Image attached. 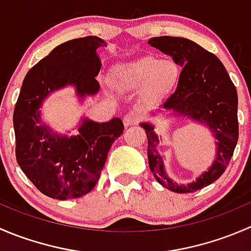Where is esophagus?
Returning a JSON list of instances; mask_svg holds the SVG:
<instances>
[{"instance_id": "1", "label": "esophagus", "mask_w": 251, "mask_h": 251, "mask_svg": "<svg viewBox=\"0 0 251 251\" xmlns=\"http://www.w3.org/2000/svg\"><path fill=\"white\" fill-rule=\"evenodd\" d=\"M141 119V115L140 113H137V111H128L127 114H125L124 115V125L125 126H130V125H135V124H137L138 121H140Z\"/></svg>"}]
</instances>
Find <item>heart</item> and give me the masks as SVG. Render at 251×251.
I'll list each match as a JSON object with an SVG mask.
<instances>
[{
	"label": "heart",
	"instance_id": "heart-1",
	"mask_svg": "<svg viewBox=\"0 0 251 251\" xmlns=\"http://www.w3.org/2000/svg\"><path fill=\"white\" fill-rule=\"evenodd\" d=\"M178 64L171 59H158L153 55L140 58L135 62L119 65L114 70V82L121 90H135L143 86L142 96L153 102L164 97L178 81Z\"/></svg>",
	"mask_w": 251,
	"mask_h": 251
}]
</instances>
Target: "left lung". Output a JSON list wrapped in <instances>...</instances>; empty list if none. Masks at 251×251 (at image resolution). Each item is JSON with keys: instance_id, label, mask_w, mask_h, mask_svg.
Returning a JSON list of instances; mask_svg holds the SVG:
<instances>
[{"instance_id": "left-lung-1", "label": "left lung", "mask_w": 251, "mask_h": 251, "mask_svg": "<svg viewBox=\"0 0 251 251\" xmlns=\"http://www.w3.org/2000/svg\"><path fill=\"white\" fill-rule=\"evenodd\" d=\"M148 44L171 55L174 62L183 68L176 91L161 107L205 123L217 140L216 159L209 171L193 183L179 186L164 171L163 159L156 151L159 140L153 126L141 124L148 138L149 169L156 181L170 191L196 192L222 176L233 155L239 136L237 90L219 58L196 42L183 37L160 36L151 39Z\"/></svg>"}]
</instances>
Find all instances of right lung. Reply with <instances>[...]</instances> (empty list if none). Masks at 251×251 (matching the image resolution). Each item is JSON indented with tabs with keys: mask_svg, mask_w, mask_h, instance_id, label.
<instances>
[{
	"mask_svg": "<svg viewBox=\"0 0 251 251\" xmlns=\"http://www.w3.org/2000/svg\"><path fill=\"white\" fill-rule=\"evenodd\" d=\"M103 45L97 36L64 42L34 65L23 81L13 114L17 163L50 198L65 201L87 194L100 179L111 144L124 131L118 118L103 124L85 119L73 137L53 135L40 124L39 109L52 91L73 83L80 97L98 92L100 59L96 50Z\"/></svg>",
	"mask_w": 251,
	"mask_h": 251,
	"instance_id": "1",
	"label": "right lung"
}]
</instances>
